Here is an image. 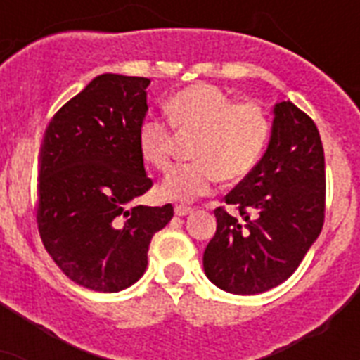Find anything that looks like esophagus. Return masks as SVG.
Masks as SVG:
<instances>
[{"label": "esophagus", "mask_w": 360, "mask_h": 360, "mask_svg": "<svg viewBox=\"0 0 360 360\" xmlns=\"http://www.w3.org/2000/svg\"><path fill=\"white\" fill-rule=\"evenodd\" d=\"M192 213V207H186V205H175V214L177 217H186V214Z\"/></svg>", "instance_id": "1"}]
</instances>
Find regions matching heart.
<instances>
[{"instance_id": "obj_1", "label": "heart", "mask_w": 360, "mask_h": 360, "mask_svg": "<svg viewBox=\"0 0 360 360\" xmlns=\"http://www.w3.org/2000/svg\"><path fill=\"white\" fill-rule=\"evenodd\" d=\"M177 132H196L192 162L169 169L158 194L174 202H192L211 192L219 181H239L259 162L271 121L256 103H233L220 87L194 84L172 95L166 104ZM174 136L164 121L147 117L138 127V149L149 166L166 169Z\"/></svg>"}]
</instances>
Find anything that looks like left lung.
Wrapping results in <instances>:
<instances>
[{
  "label": "left lung",
  "instance_id": "1",
  "mask_svg": "<svg viewBox=\"0 0 360 360\" xmlns=\"http://www.w3.org/2000/svg\"><path fill=\"white\" fill-rule=\"evenodd\" d=\"M269 146L256 168L214 209L217 233L203 271L217 288L256 295L295 273L325 219V157L318 127L293 103L274 104Z\"/></svg>",
  "mask_w": 360,
  "mask_h": 360
}]
</instances>
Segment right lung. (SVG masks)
I'll use <instances>...</instances> for the list:
<instances>
[{
    "label": "right lung",
    "mask_w": 360,
    "mask_h": 360,
    "mask_svg": "<svg viewBox=\"0 0 360 360\" xmlns=\"http://www.w3.org/2000/svg\"><path fill=\"white\" fill-rule=\"evenodd\" d=\"M149 78L101 75L48 124L39 155L37 224L61 271L87 290L115 293L140 280L153 236L174 217L132 205L153 186L138 149Z\"/></svg>",
    "instance_id": "1"
}]
</instances>
